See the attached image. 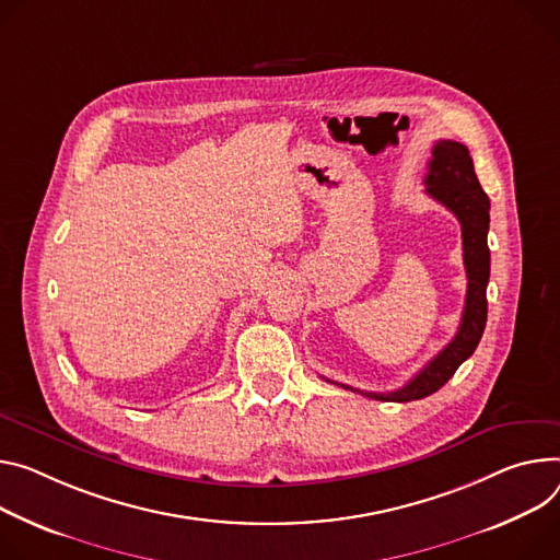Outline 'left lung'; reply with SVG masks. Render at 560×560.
Here are the masks:
<instances>
[{
    "label": "left lung",
    "mask_w": 560,
    "mask_h": 560,
    "mask_svg": "<svg viewBox=\"0 0 560 560\" xmlns=\"http://www.w3.org/2000/svg\"><path fill=\"white\" fill-rule=\"evenodd\" d=\"M427 194L455 214L463 228V257L467 270V299L460 326L455 337L435 354V358L401 388L390 393H371L352 388L332 380L346 390L362 393L382 401H411L422 399L442 388L453 373L469 360L480 343L487 324V283H489V196L478 183L469 149L455 140H438L429 174L424 176Z\"/></svg>",
    "instance_id": "1"
}]
</instances>
